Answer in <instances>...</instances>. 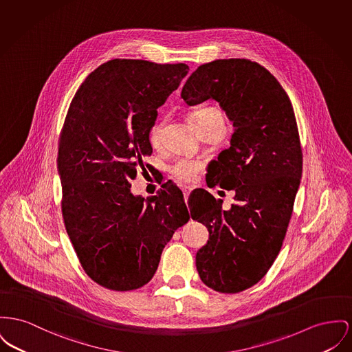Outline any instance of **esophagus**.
Masks as SVG:
<instances>
[{"instance_id":"1","label":"esophagus","mask_w":352,"mask_h":352,"mask_svg":"<svg viewBox=\"0 0 352 352\" xmlns=\"http://www.w3.org/2000/svg\"><path fill=\"white\" fill-rule=\"evenodd\" d=\"M182 191H184V197H185V201L187 202V198H188V195H190V191H191V188H182Z\"/></svg>"}]
</instances>
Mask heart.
Masks as SVG:
<instances>
[{
	"instance_id": "heart-1",
	"label": "heart",
	"mask_w": 352,
	"mask_h": 352,
	"mask_svg": "<svg viewBox=\"0 0 352 352\" xmlns=\"http://www.w3.org/2000/svg\"><path fill=\"white\" fill-rule=\"evenodd\" d=\"M188 121L199 131L201 127L208 122H219L225 124V118L222 113L215 107H202L191 111L188 114ZM162 121H157L151 124L148 130V141L150 144L157 147L161 145L162 141ZM202 170V165L197 161L187 160V158H179L173 165L170 166L171 175L179 181L181 184H191L197 179L199 171Z\"/></svg>"
}]
</instances>
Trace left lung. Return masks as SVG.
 Masks as SVG:
<instances>
[{
  "mask_svg": "<svg viewBox=\"0 0 352 352\" xmlns=\"http://www.w3.org/2000/svg\"><path fill=\"white\" fill-rule=\"evenodd\" d=\"M181 97L188 106L208 98L232 121L230 147L218 155L207 185L234 190L236 201L222 210L204 191L191 202V218L208 230L195 256L202 282L235 294L256 285L278 256L302 178L303 154L289 96L259 63L245 58L201 65Z\"/></svg>",
  "mask_w": 352,
  "mask_h": 352,
  "instance_id": "8db88e82",
  "label": "left lung"
}]
</instances>
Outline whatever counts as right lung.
Segmentation results:
<instances>
[{
    "label": "right lung",
    "instance_id": "add662e5",
    "mask_svg": "<svg viewBox=\"0 0 352 352\" xmlns=\"http://www.w3.org/2000/svg\"><path fill=\"white\" fill-rule=\"evenodd\" d=\"M187 73L186 63L111 60L86 77L67 110L57 158L63 222L85 272L104 289L145 286L190 219L174 184L147 201L130 191L148 166L157 109Z\"/></svg>",
    "mask_w": 352,
    "mask_h": 352
}]
</instances>
